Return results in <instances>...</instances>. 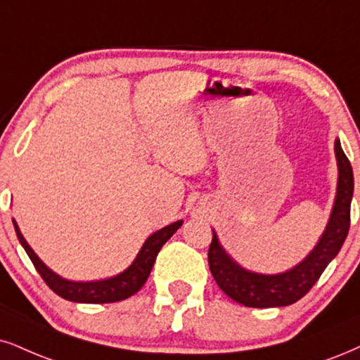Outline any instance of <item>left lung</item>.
I'll return each instance as SVG.
<instances>
[{"label":"left lung","mask_w":360,"mask_h":360,"mask_svg":"<svg viewBox=\"0 0 360 360\" xmlns=\"http://www.w3.org/2000/svg\"><path fill=\"white\" fill-rule=\"evenodd\" d=\"M334 150L337 167H339V180H337V193L329 224L312 252L294 269L275 275L245 270L224 250L214 232V238L208 248V265L219 287L235 302L257 309L283 307L294 304L307 294L332 259L339 254L350 227L354 173L339 139L335 140Z\"/></svg>","instance_id":"obj_1"}]
</instances>
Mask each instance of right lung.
<instances>
[{
    "label": "right lung",
    "instance_id": "1",
    "mask_svg": "<svg viewBox=\"0 0 360 360\" xmlns=\"http://www.w3.org/2000/svg\"><path fill=\"white\" fill-rule=\"evenodd\" d=\"M181 224H184V220H176L173 221V224L167 225V227L160 229L158 232L150 235L145 240L143 247L140 248L136 259L133 260V264L127 270H123L122 274L115 275V277L105 278V281L73 282L60 277V275L53 272L51 269H48L46 265L39 260V257L34 254L33 248H31L28 245V242L25 240L23 233L18 229V224L13 220L18 240L23 245L26 254H28L31 262H33L34 269H37L38 274L41 275V278L46 282V285L50 287L55 294L63 297V299L79 304L118 302V300H125L133 294H136V292L143 287L150 272H152V267L160 248L165 245V242L181 227Z\"/></svg>",
    "mask_w": 360,
    "mask_h": 360
}]
</instances>
